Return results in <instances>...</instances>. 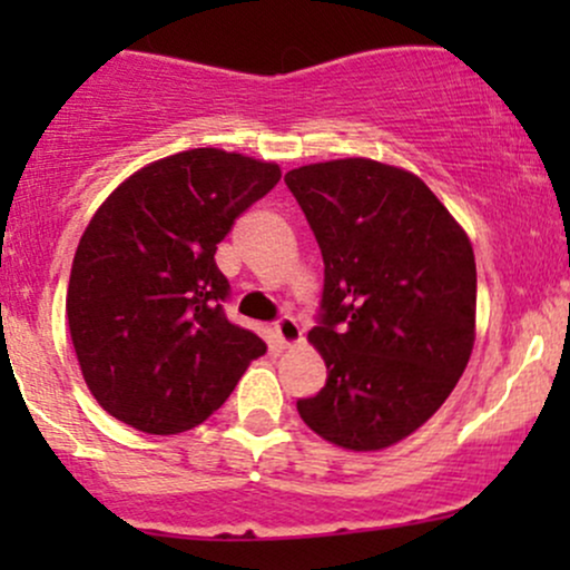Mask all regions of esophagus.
Listing matches in <instances>:
<instances>
[{
    "instance_id": "obj_1",
    "label": "esophagus",
    "mask_w": 570,
    "mask_h": 570,
    "mask_svg": "<svg viewBox=\"0 0 570 570\" xmlns=\"http://www.w3.org/2000/svg\"><path fill=\"white\" fill-rule=\"evenodd\" d=\"M273 335H276L278 345L289 348V345H297L299 340H303V330H299V324L294 322L292 316H281L278 322L273 324Z\"/></svg>"
}]
</instances>
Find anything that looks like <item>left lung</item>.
Returning <instances> with one entry per match:
<instances>
[{"label":"left lung","instance_id":"8db88e82","mask_svg":"<svg viewBox=\"0 0 570 570\" xmlns=\"http://www.w3.org/2000/svg\"><path fill=\"white\" fill-rule=\"evenodd\" d=\"M324 257L326 385L299 417L326 442L370 453L407 440L442 407L476 335L466 230L421 176L370 158L286 174Z\"/></svg>","mask_w":570,"mask_h":570}]
</instances>
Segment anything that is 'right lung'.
I'll return each mask as SVG.
<instances>
[{
    "label": "right lung",
    "instance_id": "obj_1",
    "mask_svg": "<svg viewBox=\"0 0 570 570\" xmlns=\"http://www.w3.org/2000/svg\"><path fill=\"white\" fill-rule=\"evenodd\" d=\"M278 179V163L200 147L139 168L98 206L67 318L85 383L117 421L144 434L198 426L267 351L225 318L230 286L214 254Z\"/></svg>",
    "mask_w": 570,
    "mask_h": 570
}]
</instances>
